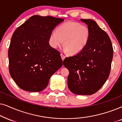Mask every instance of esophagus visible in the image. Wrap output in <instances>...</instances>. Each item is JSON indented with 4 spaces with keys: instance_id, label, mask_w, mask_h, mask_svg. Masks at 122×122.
Listing matches in <instances>:
<instances>
[{
    "instance_id": "obj_1",
    "label": "esophagus",
    "mask_w": 122,
    "mask_h": 122,
    "mask_svg": "<svg viewBox=\"0 0 122 122\" xmlns=\"http://www.w3.org/2000/svg\"><path fill=\"white\" fill-rule=\"evenodd\" d=\"M61 58H62V61H64L65 58V55H64V54H62V53H61Z\"/></svg>"
}]
</instances>
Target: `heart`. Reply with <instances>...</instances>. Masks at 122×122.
Returning a JSON list of instances; mask_svg holds the SVG:
<instances>
[{"label":"heart","mask_w":122,"mask_h":122,"mask_svg":"<svg viewBox=\"0 0 122 122\" xmlns=\"http://www.w3.org/2000/svg\"><path fill=\"white\" fill-rule=\"evenodd\" d=\"M90 32L85 24L67 22L61 24L50 34L49 42L52 47L57 48L64 44L65 51L72 55L80 53L88 43Z\"/></svg>","instance_id":"obj_1"}]
</instances>
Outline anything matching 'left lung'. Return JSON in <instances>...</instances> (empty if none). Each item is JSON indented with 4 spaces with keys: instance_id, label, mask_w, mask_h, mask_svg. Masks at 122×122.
<instances>
[{
    "instance_id": "1",
    "label": "left lung",
    "mask_w": 122,
    "mask_h": 122,
    "mask_svg": "<svg viewBox=\"0 0 122 122\" xmlns=\"http://www.w3.org/2000/svg\"><path fill=\"white\" fill-rule=\"evenodd\" d=\"M90 32L87 45L76 55L66 57L64 65L69 70L67 85L77 95H92L98 92L109 76L113 48L106 32L92 19H81Z\"/></svg>"
}]
</instances>
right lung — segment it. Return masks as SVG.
<instances>
[{
    "label": "right lung",
    "instance_id": "add662e5",
    "mask_svg": "<svg viewBox=\"0 0 122 122\" xmlns=\"http://www.w3.org/2000/svg\"><path fill=\"white\" fill-rule=\"evenodd\" d=\"M64 20L35 15L13 34L8 50L9 72L23 90H43L50 77L62 67L60 52L50 46L49 37L55 27Z\"/></svg>",
    "mask_w": 122,
    "mask_h": 122
}]
</instances>
